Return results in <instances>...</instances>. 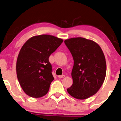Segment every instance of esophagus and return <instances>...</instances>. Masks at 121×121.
Returning <instances> with one entry per match:
<instances>
[{
    "label": "esophagus",
    "mask_w": 121,
    "mask_h": 121,
    "mask_svg": "<svg viewBox=\"0 0 121 121\" xmlns=\"http://www.w3.org/2000/svg\"><path fill=\"white\" fill-rule=\"evenodd\" d=\"M58 77V78H63V77H65V76L64 75V74H62V75H59Z\"/></svg>",
    "instance_id": "esophagus-1"
}]
</instances>
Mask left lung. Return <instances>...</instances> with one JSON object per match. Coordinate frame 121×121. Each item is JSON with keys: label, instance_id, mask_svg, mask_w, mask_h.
<instances>
[{"label": "left lung", "instance_id": "1", "mask_svg": "<svg viewBox=\"0 0 121 121\" xmlns=\"http://www.w3.org/2000/svg\"><path fill=\"white\" fill-rule=\"evenodd\" d=\"M65 43L74 60L73 84L67 91L76 99H87L95 94L104 82L107 65L103 52L94 41L83 38L69 39Z\"/></svg>", "mask_w": 121, "mask_h": 121}]
</instances>
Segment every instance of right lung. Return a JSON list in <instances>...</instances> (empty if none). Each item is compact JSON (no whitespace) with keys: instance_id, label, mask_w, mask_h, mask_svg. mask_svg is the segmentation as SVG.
<instances>
[{"instance_id":"right-lung-1","label":"right lung","mask_w":121,"mask_h":121,"mask_svg":"<svg viewBox=\"0 0 121 121\" xmlns=\"http://www.w3.org/2000/svg\"><path fill=\"white\" fill-rule=\"evenodd\" d=\"M63 41L54 36L41 35L32 37L22 46L16 71L19 84L27 95L40 98L48 93L54 80L49 56Z\"/></svg>"}]
</instances>
